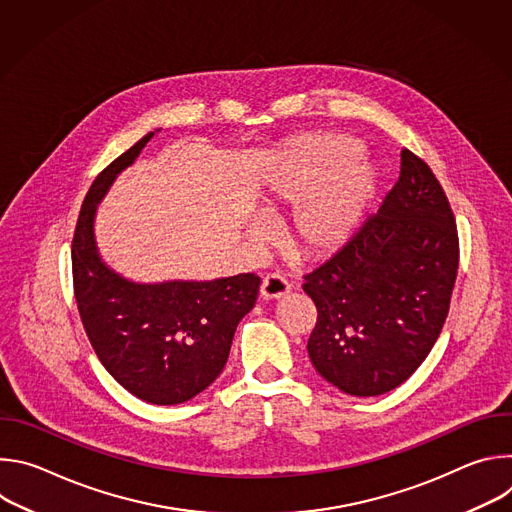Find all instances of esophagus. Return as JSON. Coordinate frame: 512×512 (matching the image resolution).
Returning <instances> with one entry per match:
<instances>
[{
    "label": "esophagus",
    "instance_id": "34e87169",
    "mask_svg": "<svg viewBox=\"0 0 512 512\" xmlns=\"http://www.w3.org/2000/svg\"><path fill=\"white\" fill-rule=\"evenodd\" d=\"M289 294V283L277 273H271L261 283V296L263 300H279Z\"/></svg>",
    "mask_w": 512,
    "mask_h": 512
}]
</instances>
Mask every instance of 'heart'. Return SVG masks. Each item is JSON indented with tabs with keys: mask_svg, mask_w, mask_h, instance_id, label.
<instances>
[{
	"mask_svg": "<svg viewBox=\"0 0 512 512\" xmlns=\"http://www.w3.org/2000/svg\"><path fill=\"white\" fill-rule=\"evenodd\" d=\"M354 152L350 139L328 135L291 154L289 172L279 182L275 198L281 204L299 200L287 223V243L300 255H328L358 229L375 192V170ZM269 212H275V206ZM247 237L265 243L271 225L265 218H253Z\"/></svg>",
	"mask_w": 512,
	"mask_h": 512,
	"instance_id": "heart-1",
	"label": "heart"
}]
</instances>
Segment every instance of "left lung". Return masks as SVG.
<instances>
[{"mask_svg": "<svg viewBox=\"0 0 512 512\" xmlns=\"http://www.w3.org/2000/svg\"><path fill=\"white\" fill-rule=\"evenodd\" d=\"M458 231L442 184L401 152V172L356 233L306 275L318 308L314 369L340 391L377 397L405 383L440 336L458 275Z\"/></svg>", "mask_w": 512, "mask_h": 512, "instance_id": "obj_1", "label": "left lung"}]
</instances>
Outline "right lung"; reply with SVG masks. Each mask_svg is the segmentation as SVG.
<instances>
[{
  "label": "right lung",
  "instance_id": "add662e5",
  "mask_svg": "<svg viewBox=\"0 0 512 512\" xmlns=\"http://www.w3.org/2000/svg\"><path fill=\"white\" fill-rule=\"evenodd\" d=\"M156 131L145 133L89 188L72 239V279L83 326L109 375L143 401L178 405L223 373L235 330L253 310L261 279L239 273L208 281L139 283L103 261L95 239L97 208Z\"/></svg>",
  "mask_w": 512,
  "mask_h": 512
}]
</instances>
